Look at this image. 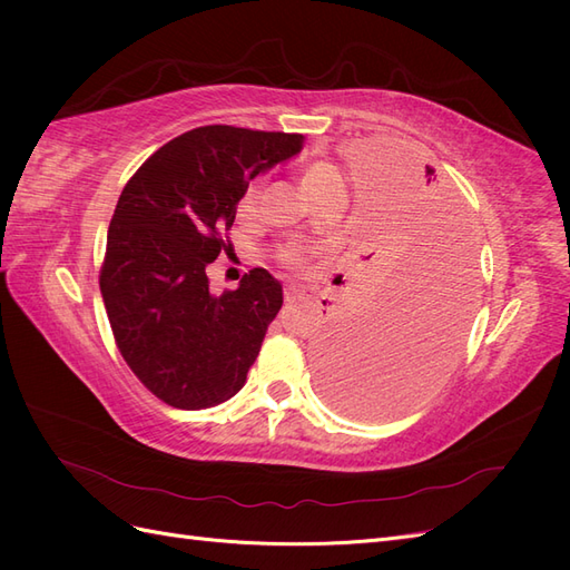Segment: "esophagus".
I'll return each mask as SVG.
<instances>
[{
    "instance_id": "esophagus-1",
    "label": "esophagus",
    "mask_w": 570,
    "mask_h": 570,
    "mask_svg": "<svg viewBox=\"0 0 570 570\" xmlns=\"http://www.w3.org/2000/svg\"><path fill=\"white\" fill-rule=\"evenodd\" d=\"M302 299V289L299 287H287L285 289V302H299Z\"/></svg>"
}]
</instances>
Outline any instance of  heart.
Masks as SVG:
<instances>
[{
  "label": "heart",
  "mask_w": 570,
  "mask_h": 570,
  "mask_svg": "<svg viewBox=\"0 0 570 570\" xmlns=\"http://www.w3.org/2000/svg\"><path fill=\"white\" fill-rule=\"evenodd\" d=\"M333 185H342V176H340V170H337L335 164H331L327 159H312V161L304 164V168H302V189H304L308 199L316 202ZM258 195H262V187H258V183H249L243 189V195L237 197L235 214H237L239 223H252L256 218ZM281 262L287 264V266H302L304 264V252L285 249L281 254Z\"/></svg>",
  "instance_id": "heart-1"
}]
</instances>
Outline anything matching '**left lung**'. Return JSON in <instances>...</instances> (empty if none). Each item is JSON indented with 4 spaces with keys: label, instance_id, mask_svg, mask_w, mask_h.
<instances>
[{
    "label": "left lung",
    "instance_id": "1",
    "mask_svg": "<svg viewBox=\"0 0 570 570\" xmlns=\"http://www.w3.org/2000/svg\"><path fill=\"white\" fill-rule=\"evenodd\" d=\"M423 183L396 235L402 252L364 295L333 314L316 344L327 402L352 416L383 419L423 400L450 371L469 325L471 223L433 166Z\"/></svg>",
    "mask_w": 570,
    "mask_h": 570
}]
</instances>
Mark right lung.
Here are the masks:
<instances>
[{"mask_svg":"<svg viewBox=\"0 0 570 570\" xmlns=\"http://www.w3.org/2000/svg\"><path fill=\"white\" fill-rule=\"evenodd\" d=\"M299 149V132L202 126L154 151L120 193L99 287L120 356L164 404L209 409L243 390L283 287L254 268L214 297L206 268L233 249L249 180Z\"/></svg>","mask_w":570,"mask_h":570,"instance_id":"obj_1","label":"right lung"}]
</instances>
